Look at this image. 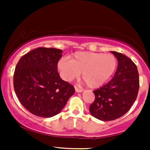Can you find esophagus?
<instances>
[{
  "mask_svg": "<svg viewBox=\"0 0 150 150\" xmlns=\"http://www.w3.org/2000/svg\"><path fill=\"white\" fill-rule=\"evenodd\" d=\"M75 92H78V93H80V92H83V90H82V89H79V88H77V87H75Z\"/></svg>",
  "mask_w": 150,
  "mask_h": 150,
  "instance_id": "34e87169",
  "label": "esophagus"
}]
</instances>
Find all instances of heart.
<instances>
[{
	"mask_svg": "<svg viewBox=\"0 0 150 150\" xmlns=\"http://www.w3.org/2000/svg\"><path fill=\"white\" fill-rule=\"evenodd\" d=\"M116 65V59L112 54L86 51L75 53L70 60L62 58L58 63V69L65 81L73 80L81 73L88 87L95 89L109 80Z\"/></svg>",
	"mask_w": 150,
	"mask_h": 150,
	"instance_id": "b5f03b06",
	"label": "heart"
}]
</instances>
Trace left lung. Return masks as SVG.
<instances>
[{"label": "left lung", "instance_id": "obj_1", "mask_svg": "<svg viewBox=\"0 0 150 150\" xmlns=\"http://www.w3.org/2000/svg\"><path fill=\"white\" fill-rule=\"evenodd\" d=\"M118 60L114 76L107 84L93 91L95 100L89 106L94 118L108 121L126 113L135 102L139 91V74L131 59L116 51H111Z\"/></svg>", "mask_w": 150, "mask_h": 150}]
</instances>
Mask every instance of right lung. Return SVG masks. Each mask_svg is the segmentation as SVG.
I'll use <instances>...</instances> for the list:
<instances>
[{
    "label": "right lung",
    "mask_w": 150,
    "mask_h": 150,
    "mask_svg": "<svg viewBox=\"0 0 150 150\" xmlns=\"http://www.w3.org/2000/svg\"><path fill=\"white\" fill-rule=\"evenodd\" d=\"M62 53L53 48H37L24 55L15 67V93L24 107L35 116H56L75 93L73 86L58 73Z\"/></svg>",
    "instance_id": "add662e5"
}]
</instances>
